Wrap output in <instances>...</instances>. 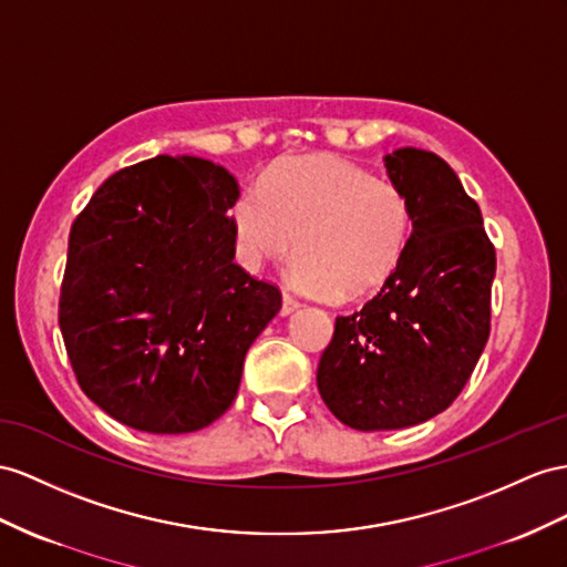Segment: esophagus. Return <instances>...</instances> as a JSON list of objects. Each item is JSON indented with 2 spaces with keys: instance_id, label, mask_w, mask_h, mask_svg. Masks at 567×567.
<instances>
[{
  "instance_id": "esophagus-1",
  "label": "esophagus",
  "mask_w": 567,
  "mask_h": 567,
  "mask_svg": "<svg viewBox=\"0 0 567 567\" xmlns=\"http://www.w3.org/2000/svg\"><path fill=\"white\" fill-rule=\"evenodd\" d=\"M299 309V301L292 297V295H282V309H280V313L282 316H289L292 311H297Z\"/></svg>"
}]
</instances>
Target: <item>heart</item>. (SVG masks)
I'll return each mask as SVG.
<instances>
[{
  "label": "heart",
  "mask_w": 567,
  "mask_h": 567,
  "mask_svg": "<svg viewBox=\"0 0 567 567\" xmlns=\"http://www.w3.org/2000/svg\"><path fill=\"white\" fill-rule=\"evenodd\" d=\"M231 227L246 268L297 249L289 282L311 297H361L402 264L414 210L400 186L342 157L313 155L266 174L260 192H244Z\"/></svg>",
  "instance_id": "heart-1"
}]
</instances>
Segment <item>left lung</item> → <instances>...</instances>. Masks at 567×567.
Instances as JSON below:
<instances>
[{"instance_id": "obj_1", "label": "left lung", "mask_w": 567, "mask_h": 567, "mask_svg": "<svg viewBox=\"0 0 567 567\" xmlns=\"http://www.w3.org/2000/svg\"><path fill=\"white\" fill-rule=\"evenodd\" d=\"M385 169L412 203V241L381 292L336 318L316 373L328 410L359 431L414 426L447 410L491 332L496 249L476 200L435 153L400 148Z\"/></svg>"}]
</instances>
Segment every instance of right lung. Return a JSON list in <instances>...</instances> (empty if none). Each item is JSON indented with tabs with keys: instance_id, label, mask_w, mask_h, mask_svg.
Listing matches in <instances>:
<instances>
[{
	"instance_id": "obj_1",
	"label": "right lung",
	"mask_w": 567,
	"mask_h": 567,
	"mask_svg": "<svg viewBox=\"0 0 567 567\" xmlns=\"http://www.w3.org/2000/svg\"><path fill=\"white\" fill-rule=\"evenodd\" d=\"M231 174L157 155L114 172L71 225L60 328L81 390L117 422L188 433L235 402L244 357L282 307L235 264Z\"/></svg>"
}]
</instances>
